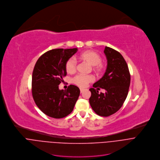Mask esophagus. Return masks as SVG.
<instances>
[{"label": "esophagus", "mask_w": 160, "mask_h": 160, "mask_svg": "<svg viewBox=\"0 0 160 160\" xmlns=\"http://www.w3.org/2000/svg\"><path fill=\"white\" fill-rule=\"evenodd\" d=\"M84 90H85V89H84V88H80V91H81V93L83 92Z\"/></svg>", "instance_id": "34e87169"}]
</instances>
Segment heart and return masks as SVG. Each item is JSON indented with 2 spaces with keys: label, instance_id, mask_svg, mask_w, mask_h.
<instances>
[{
  "label": "heart",
  "instance_id": "b5f03b06",
  "mask_svg": "<svg viewBox=\"0 0 160 160\" xmlns=\"http://www.w3.org/2000/svg\"><path fill=\"white\" fill-rule=\"evenodd\" d=\"M80 58L86 61L91 66H93V70L98 73H100L103 71L104 67L102 62V58L100 54L94 51H86L82 53L80 56ZM77 61L74 58H69L66 63V70L69 74H73L76 71ZM94 78L91 75H77L75 76L72 82L74 84L80 86L86 87L88 83L92 82Z\"/></svg>",
  "mask_w": 160,
  "mask_h": 160
}]
</instances>
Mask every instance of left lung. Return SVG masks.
Segmentation results:
<instances>
[{"mask_svg": "<svg viewBox=\"0 0 160 160\" xmlns=\"http://www.w3.org/2000/svg\"><path fill=\"white\" fill-rule=\"evenodd\" d=\"M104 53L107 68L103 76L90 88L89 103L97 115L108 117L116 113L123 105L128 94L131 75L123 56L117 50L105 47ZM99 87L105 88V93L98 92ZM97 88V90H95Z\"/></svg>", "mask_w": 160, "mask_h": 160, "instance_id": "obj_1", "label": "left lung"}]
</instances>
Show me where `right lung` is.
Wrapping results in <instances>:
<instances>
[{"label":"right lung","mask_w":160,"mask_h":160,"mask_svg":"<svg viewBox=\"0 0 160 160\" xmlns=\"http://www.w3.org/2000/svg\"><path fill=\"white\" fill-rule=\"evenodd\" d=\"M78 48H57L43 53L37 60L32 75L33 100L45 115L55 118H63L73 110L80 90L69 85L67 90H60L58 85L67 75L66 62Z\"/></svg>","instance_id":"add662e5"}]
</instances>
